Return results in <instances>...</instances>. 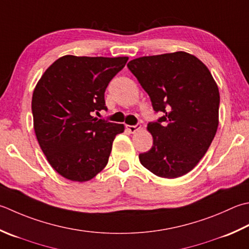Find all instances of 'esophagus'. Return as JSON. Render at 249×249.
<instances>
[{
    "label": "esophagus",
    "mask_w": 249,
    "mask_h": 249,
    "mask_svg": "<svg viewBox=\"0 0 249 249\" xmlns=\"http://www.w3.org/2000/svg\"><path fill=\"white\" fill-rule=\"evenodd\" d=\"M141 127L140 124H136V125H126V128H127L130 133H136V131H138Z\"/></svg>",
    "instance_id": "obj_1"
}]
</instances>
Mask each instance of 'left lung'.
I'll return each instance as SVG.
<instances>
[{"label":"left lung","instance_id":"8db88e82","mask_svg":"<svg viewBox=\"0 0 249 249\" xmlns=\"http://www.w3.org/2000/svg\"><path fill=\"white\" fill-rule=\"evenodd\" d=\"M127 67L153 110L163 112L148 124L153 145L139 154L140 163L159 177H181L196 166L216 135L220 102L216 82L198 58L184 52L136 58Z\"/></svg>","mask_w":249,"mask_h":249}]
</instances>
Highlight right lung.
Here are the masks:
<instances>
[{"label":"right lung","instance_id":"add662e5","mask_svg":"<svg viewBox=\"0 0 249 249\" xmlns=\"http://www.w3.org/2000/svg\"><path fill=\"white\" fill-rule=\"evenodd\" d=\"M128 57H60L47 68L32 96L33 126L51 166L71 181L94 178L108 164L123 124L97 119L105 91Z\"/></svg>","mask_w":249,"mask_h":249}]
</instances>
